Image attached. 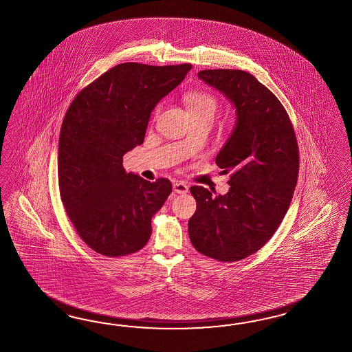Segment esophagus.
Listing matches in <instances>:
<instances>
[{"label": "esophagus", "instance_id": "34e87169", "mask_svg": "<svg viewBox=\"0 0 352 352\" xmlns=\"http://www.w3.org/2000/svg\"><path fill=\"white\" fill-rule=\"evenodd\" d=\"M189 186L182 181H173V191L177 194H186Z\"/></svg>", "mask_w": 352, "mask_h": 352}]
</instances>
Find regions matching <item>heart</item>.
Returning <instances> with one entry per match:
<instances>
[{
	"label": "heart",
	"mask_w": 352,
	"mask_h": 352,
	"mask_svg": "<svg viewBox=\"0 0 352 352\" xmlns=\"http://www.w3.org/2000/svg\"><path fill=\"white\" fill-rule=\"evenodd\" d=\"M185 104L188 107L190 116H209L213 118L217 109L219 107V102L216 96L208 91H189L184 96Z\"/></svg>",
	"instance_id": "obj_1"
}]
</instances>
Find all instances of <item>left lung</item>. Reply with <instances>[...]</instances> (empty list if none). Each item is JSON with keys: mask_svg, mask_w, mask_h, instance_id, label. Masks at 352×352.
I'll return each instance as SVG.
<instances>
[{"mask_svg": "<svg viewBox=\"0 0 352 352\" xmlns=\"http://www.w3.org/2000/svg\"><path fill=\"white\" fill-rule=\"evenodd\" d=\"M198 76L234 103L237 124L216 157L230 173L228 192L213 197L203 186L190 188L197 200L190 241L208 258L241 261L267 243L287 213L298 182V139L282 103L252 74L216 69Z\"/></svg>", "mask_w": 352, "mask_h": 352, "instance_id": "left-lung-1", "label": "left lung"}]
</instances>
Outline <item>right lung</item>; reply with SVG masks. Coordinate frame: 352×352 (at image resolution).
Instances as JSON below:
<instances>
[{
  "label": "right lung",
  "instance_id": "add662e5",
  "mask_svg": "<svg viewBox=\"0 0 352 352\" xmlns=\"http://www.w3.org/2000/svg\"><path fill=\"white\" fill-rule=\"evenodd\" d=\"M190 69L191 63H120L81 89L66 111L57 158L60 197L91 250L115 258L148 243L171 181L126 173L122 157L143 144L151 112Z\"/></svg>",
  "mask_w": 352,
  "mask_h": 352
}]
</instances>
